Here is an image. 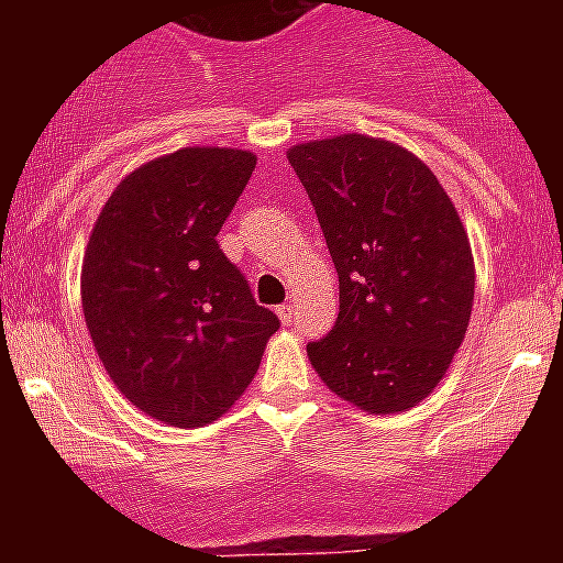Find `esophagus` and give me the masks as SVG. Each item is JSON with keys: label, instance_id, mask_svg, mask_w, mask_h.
<instances>
[{"label": "esophagus", "instance_id": "obj_1", "mask_svg": "<svg viewBox=\"0 0 563 563\" xmlns=\"http://www.w3.org/2000/svg\"><path fill=\"white\" fill-rule=\"evenodd\" d=\"M278 318H282V321H285V324H290L292 321V316H296V310H292V305H282L278 307Z\"/></svg>", "mask_w": 563, "mask_h": 563}]
</instances>
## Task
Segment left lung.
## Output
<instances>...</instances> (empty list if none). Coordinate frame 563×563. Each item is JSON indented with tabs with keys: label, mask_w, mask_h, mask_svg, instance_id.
Masks as SVG:
<instances>
[{
	"label": "left lung",
	"mask_w": 563,
	"mask_h": 563,
	"mask_svg": "<svg viewBox=\"0 0 563 563\" xmlns=\"http://www.w3.org/2000/svg\"><path fill=\"white\" fill-rule=\"evenodd\" d=\"M335 262L341 310L307 343L318 377L372 415L429 397L454 361L474 307V256L454 202L429 166L366 134L287 152Z\"/></svg>",
	"instance_id": "left-lung-1"
}]
</instances>
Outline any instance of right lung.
I'll use <instances>...</instances> for the list:
<instances>
[{
    "mask_svg": "<svg viewBox=\"0 0 563 563\" xmlns=\"http://www.w3.org/2000/svg\"><path fill=\"white\" fill-rule=\"evenodd\" d=\"M253 168L242 148L157 157L121 180L89 236L81 301L98 357L166 426L225 415L282 327L217 242Z\"/></svg>",
    "mask_w": 563,
    "mask_h": 563,
    "instance_id": "1",
    "label": "right lung"
}]
</instances>
